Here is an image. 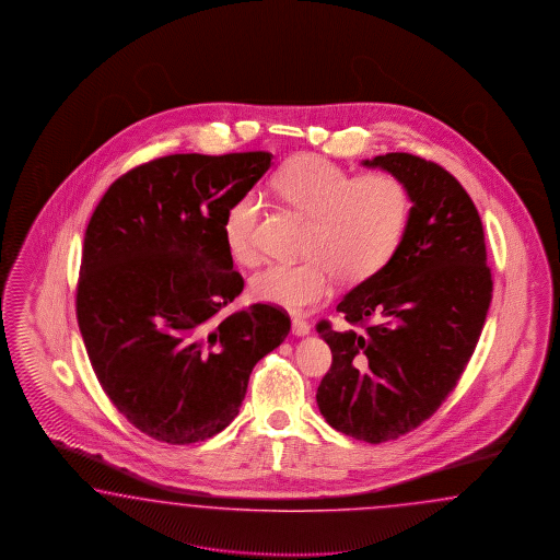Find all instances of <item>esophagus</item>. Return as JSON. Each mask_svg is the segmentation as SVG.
<instances>
[{"mask_svg":"<svg viewBox=\"0 0 560 560\" xmlns=\"http://www.w3.org/2000/svg\"><path fill=\"white\" fill-rule=\"evenodd\" d=\"M291 332L295 337H305L310 332V324L305 323L304 318H293L291 320Z\"/></svg>","mask_w":560,"mask_h":560,"instance_id":"obj_1","label":"esophagus"}]
</instances>
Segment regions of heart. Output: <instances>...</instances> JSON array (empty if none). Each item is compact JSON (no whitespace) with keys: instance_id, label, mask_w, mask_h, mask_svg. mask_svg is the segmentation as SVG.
<instances>
[{"instance_id":"b5f03b06","label":"heart","mask_w":560,"mask_h":560,"mask_svg":"<svg viewBox=\"0 0 560 560\" xmlns=\"http://www.w3.org/2000/svg\"><path fill=\"white\" fill-rule=\"evenodd\" d=\"M272 187L283 203L310 218L302 262H272L253 277L260 302L302 314L323 304L339 275L361 283L382 271L407 236L412 199L390 172L353 174L318 153H300L277 170ZM260 199L246 192L228 209L223 240L242 265L258 260Z\"/></svg>"}]
</instances>
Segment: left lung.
I'll return each mask as SVG.
<instances>
[{
  "label": "left lung",
  "instance_id": "obj_1",
  "mask_svg": "<svg viewBox=\"0 0 560 560\" xmlns=\"http://www.w3.org/2000/svg\"><path fill=\"white\" fill-rule=\"evenodd\" d=\"M407 185L412 211L390 262L342 298L351 326L316 324L332 351L316 400L326 423L368 443L407 435L452 394L492 300L482 223L440 164L412 153L368 160Z\"/></svg>",
  "mask_w": 560,
  "mask_h": 560
}]
</instances>
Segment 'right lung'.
<instances>
[{"mask_svg": "<svg viewBox=\"0 0 560 560\" xmlns=\"http://www.w3.org/2000/svg\"><path fill=\"white\" fill-rule=\"evenodd\" d=\"M271 153H174L119 176L85 228L75 316L92 370L120 415L152 440L188 445L234 421L256 363L289 314L253 304L225 248L232 203Z\"/></svg>", "mask_w": 560, "mask_h": 560, "instance_id": "right-lung-1", "label": "right lung"}]
</instances>
